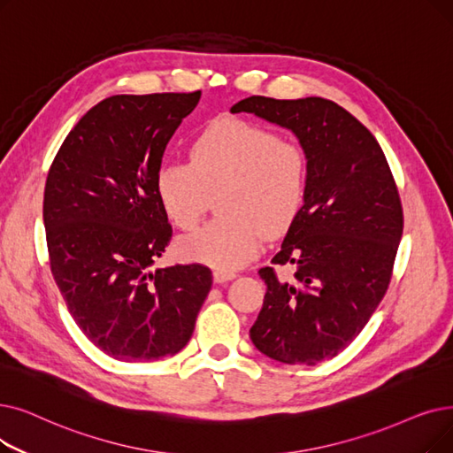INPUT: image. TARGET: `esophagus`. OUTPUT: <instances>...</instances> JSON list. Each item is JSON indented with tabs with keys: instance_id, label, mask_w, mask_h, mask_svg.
I'll return each instance as SVG.
<instances>
[{
	"instance_id": "esophagus-1",
	"label": "esophagus",
	"mask_w": 453,
	"mask_h": 453,
	"mask_svg": "<svg viewBox=\"0 0 453 453\" xmlns=\"http://www.w3.org/2000/svg\"><path fill=\"white\" fill-rule=\"evenodd\" d=\"M214 281L216 283H227V281H231V280H234L237 278V273H233V272H226V270H214Z\"/></svg>"
}]
</instances>
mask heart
<instances>
[{"label": "heart", "mask_w": 453, "mask_h": 453, "mask_svg": "<svg viewBox=\"0 0 453 453\" xmlns=\"http://www.w3.org/2000/svg\"><path fill=\"white\" fill-rule=\"evenodd\" d=\"M155 188L170 222L192 231L219 194L216 219L187 237L185 259L216 270L241 268L296 219L307 188V159L292 141L244 118H222L196 133L188 163L165 161Z\"/></svg>", "instance_id": "obj_1"}]
</instances>
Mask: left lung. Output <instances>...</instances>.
<instances>
[{
	"label": "left lung",
	"mask_w": 453,
	"mask_h": 453,
	"mask_svg": "<svg viewBox=\"0 0 453 453\" xmlns=\"http://www.w3.org/2000/svg\"><path fill=\"white\" fill-rule=\"evenodd\" d=\"M231 112H253L290 129L307 157L303 205L272 265L297 266L266 285L250 339L287 365L335 357L370 320L392 278L403 231L400 194L373 134L346 109L324 97L273 100L251 96Z\"/></svg>",
	"instance_id": "left-lung-1"
}]
</instances>
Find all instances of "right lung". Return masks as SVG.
I'll list each match as a JSON object with an SVG mask.
<instances>
[{
  "label": "right lung",
  "instance_id": "right-lung-1",
  "mask_svg": "<svg viewBox=\"0 0 453 453\" xmlns=\"http://www.w3.org/2000/svg\"><path fill=\"white\" fill-rule=\"evenodd\" d=\"M200 96H111L75 124L48 172L51 275L87 339L118 361L178 353L212 285L203 265L150 272L172 241L155 173Z\"/></svg>",
  "mask_w": 453,
  "mask_h": 453
}]
</instances>
